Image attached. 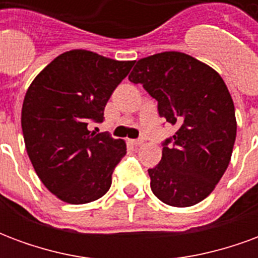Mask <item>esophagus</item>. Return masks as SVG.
<instances>
[{
    "mask_svg": "<svg viewBox=\"0 0 258 258\" xmlns=\"http://www.w3.org/2000/svg\"><path fill=\"white\" fill-rule=\"evenodd\" d=\"M130 142H131V145H134V146H140L144 144V141L142 140H131Z\"/></svg>",
    "mask_w": 258,
    "mask_h": 258,
    "instance_id": "1",
    "label": "esophagus"
}]
</instances>
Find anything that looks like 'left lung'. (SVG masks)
Masks as SVG:
<instances>
[{
    "label": "left lung",
    "instance_id": "left-lung-1",
    "mask_svg": "<svg viewBox=\"0 0 258 258\" xmlns=\"http://www.w3.org/2000/svg\"><path fill=\"white\" fill-rule=\"evenodd\" d=\"M157 101L175 133L163 141L160 163L148 170L157 199L174 207L199 203L225 173L236 138L235 106L221 76L182 52L140 59L128 76Z\"/></svg>",
    "mask_w": 258,
    "mask_h": 258
}]
</instances>
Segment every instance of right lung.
Wrapping results in <instances>:
<instances>
[{
	"label": "right lung",
	"mask_w": 258,
	"mask_h": 258,
	"mask_svg": "<svg viewBox=\"0 0 258 258\" xmlns=\"http://www.w3.org/2000/svg\"><path fill=\"white\" fill-rule=\"evenodd\" d=\"M133 66V60L73 49L53 59L26 92V151L42 184L66 203L94 202L112 185L125 144L88 125L103 121L109 98Z\"/></svg>",
	"instance_id": "add662e5"
}]
</instances>
